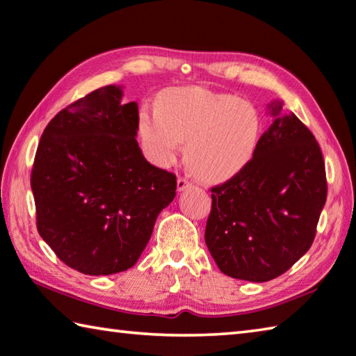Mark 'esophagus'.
<instances>
[{
  "label": "esophagus",
  "mask_w": 356,
  "mask_h": 356,
  "mask_svg": "<svg viewBox=\"0 0 356 356\" xmlns=\"http://www.w3.org/2000/svg\"><path fill=\"white\" fill-rule=\"evenodd\" d=\"M190 186H191V182H188L185 177L177 179V191H184L186 188H190Z\"/></svg>",
  "instance_id": "1"
}]
</instances>
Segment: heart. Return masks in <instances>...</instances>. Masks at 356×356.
<instances>
[{"label": "heart", "instance_id": "heart-1", "mask_svg": "<svg viewBox=\"0 0 356 356\" xmlns=\"http://www.w3.org/2000/svg\"><path fill=\"white\" fill-rule=\"evenodd\" d=\"M156 106L138 113L141 149L156 166H171L186 143L188 170L205 182H224L241 172L260 146L261 116L245 99L174 87L157 95Z\"/></svg>", "mask_w": 356, "mask_h": 356}]
</instances>
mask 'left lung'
Returning a JSON list of instances; mask_svg holds the SVG:
<instances>
[{
	"label": "left lung",
	"instance_id": "obj_1",
	"mask_svg": "<svg viewBox=\"0 0 356 356\" xmlns=\"http://www.w3.org/2000/svg\"><path fill=\"white\" fill-rule=\"evenodd\" d=\"M282 101L250 163L211 188L205 244L221 273L268 282L312 248L327 199L325 163L309 129Z\"/></svg>",
	"mask_w": 356,
	"mask_h": 356
}]
</instances>
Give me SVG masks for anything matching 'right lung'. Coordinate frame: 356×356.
Returning a JSON list of instances; mask_svg holds the SVG:
<instances>
[{
	"label": "right lung",
	"instance_id": "1",
	"mask_svg": "<svg viewBox=\"0 0 356 356\" xmlns=\"http://www.w3.org/2000/svg\"><path fill=\"white\" fill-rule=\"evenodd\" d=\"M121 99V86H107L57 113L31 174L38 234L88 275L132 268L176 196V176L152 166L135 140L137 102Z\"/></svg>",
	"mask_w": 356,
	"mask_h": 356
}]
</instances>
